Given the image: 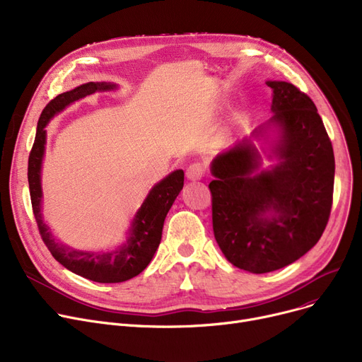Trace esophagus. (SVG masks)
<instances>
[{
  "label": "esophagus",
  "instance_id": "esophagus-1",
  "mask_svg": "<svg viewBox=\"0 0 362 362\" xmlns=\"http://www.w3.org/2000/svg\"><path fill=\"white\" fill-rule=\"evenodd\" d=\"M205 175V167L202 163H192L186 170V177L189 180H201Z\"/></svg>",
  "mask_w": 362,
  "mask_h": 362
}]
</instances>
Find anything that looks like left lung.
I'll use <instances>...</instances> for the list:
<instances>
[{
	"label": "left lung",
	"instance_id": "1",
	"mask_svg": "<svg viewBox=\"0 0 362 362\" xmlns=\"http://www.w3.org/2000/svg\"><path fill=\"white\" fill-rule=\"evenodd\" d=\"M277 164L243 139L211 163L213 230L224 257L250 273H270L305 255L325 232L333 202L334 154L317 107L295 85L269 81Z\"/></svg>",
	"mask_w": 362,
	"mask_h": 362
}]
</instances>
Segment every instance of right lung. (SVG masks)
<instances>
[{"instance_id":"add662e5","label":"right lung","mask_w":362,"mask_h":362,"mask_svg":"<svg viewBox=\"0 0 362 362\" xmlns=\"http://www.w3.org/2000/svg\"><path fill=\"white\" fill-rule=\"evenodd\" d=\"M116 85L107 82H89L69 92L60 93L44 108L36 127V136L29 154L28 180L32 210L41 238L52 257L74 274L98 283H120L142 273L154 257L161 242L165 216L183 187V170H176L151 189L144 204L132 221L127 242L111 252H83L59 243L51 235L41 214V165L45 151L47 124L57 112L71 103L85 98L97 90H110Z\"/></svg>"}]
</instances>
